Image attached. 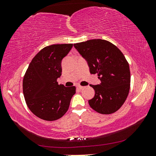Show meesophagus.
<instances>
[{
  "label": "esophagus",
  "mask_w": 156,
  "mask_h": 156,
  "mask_svg": "<svg viewBox=\"0 0 156 156\" xmlns=\"http://www.w3.org/2000/svg\"><path fill=\"white\" fill-rule=\"evenodd\" d=\"M77 88H78V89H80H80H83V87H82V86H80V85H78V86H77Z\"/></svg>",
  "instance_id": "esophagus-1"
}]
</instances>
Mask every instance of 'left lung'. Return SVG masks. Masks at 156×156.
Wrapping results in <instances>:
<instances>
[{"mask_svg": "<svg viewBox=\"0 0 156 156\" xmlns=\"http://www.w3.org/2000/svg\"><path fill=\"white\" fill-rule=\"evenodd\" d=\"M88 62L91 74H96L100 84L90 86L95 96L89 100L92 109L101 114H111L125 102L130 89L129 65L120 50L110 42L93 39L73 44Z\"/></svg>", "mask_w": 156, "mask_h": 156, "instance_id": "left-lung-1", "label": "left lung"}]
</instances>
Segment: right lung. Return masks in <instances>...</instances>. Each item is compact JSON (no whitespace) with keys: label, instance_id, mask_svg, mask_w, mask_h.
Segmentation results:
<instances>
[{"label":"right lung","instance_id":"add662e5","mask_svg":"<svg viewBox=\"0 0 156 156\" xmlns=\"http://www.w3.org/2000/svg\"><path fill=\"white\" fill-rule=\"evenodd\" d=\"M73 44H58L41 49L31 60L23 81V91L27 107L41 119L54 121L67 112L76 87L59 84L61 62Z\"/></svg>","mask_w":156,"mask_h":156}]
</instances>
